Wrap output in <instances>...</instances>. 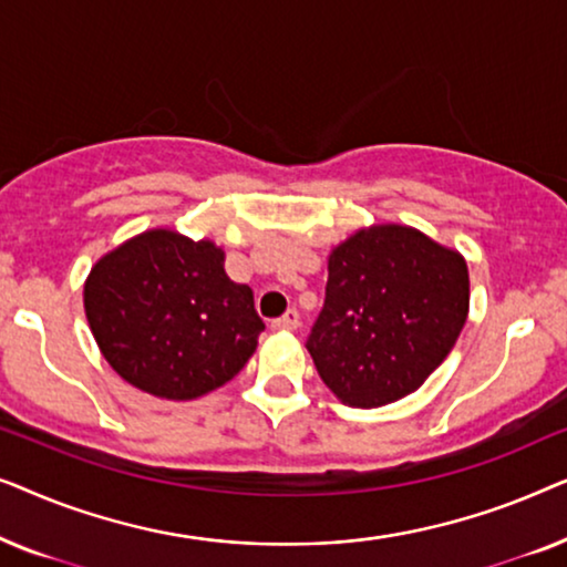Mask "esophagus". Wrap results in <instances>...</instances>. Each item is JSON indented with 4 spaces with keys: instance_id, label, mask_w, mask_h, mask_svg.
Listing matches in <instances>:
<instances>
[{
    "instance_id": "1",
    "label": "esophagus",
    "mask_w": 567,
    "mask_h": 567,
    "mask_svg": "<svg viewBox=\"0 0 567 567\" xmlns=\"http://www.w3.org/2000/svg\"><path fill=\"white\" fill-rule=\"evenodd\" d=\"M270 328L274 330H297L299 328V312L297 309H289L284 317H278V320L270 322Z\"/></svg>"
}]
</instances>
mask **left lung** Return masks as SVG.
Here are the masks:
<instances>
[{"label": "left lung", "instance_id": "8db88e82", "mask_svg": "<svg viewBox=\"0 0 567 567\" xmlns=\"http://www.w3.org/2000/svg\"><path fill=\"white\" fill-rule=\"evenodd\" d=\"M467 312L460 252L405 224H374L330 250L324 307L307 351L340 402L382 408L444 363Z\"/></svg>", "mask_w": 567, "mask_h": 567}]
</instances>
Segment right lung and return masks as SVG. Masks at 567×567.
Here are the masks:
<instances>
[{
    "mask_svg": "<svg viewBox=\"0 0 567 567\" xmlns=\"http://www.w3.org/2000/svg\"><path fill=\"white\" fill-rule=\"evenodd\" d=\"M84 315L115 374L162 400L219 390L243 371L266 330L250 286L224 270L221 247L162 227L92 266Z\"/></svg>",
    "mask_w": 567,
    "mask_h": 567,
    "instance_id": "obj_1",
    "label": "right lung"
}]
</instances>
